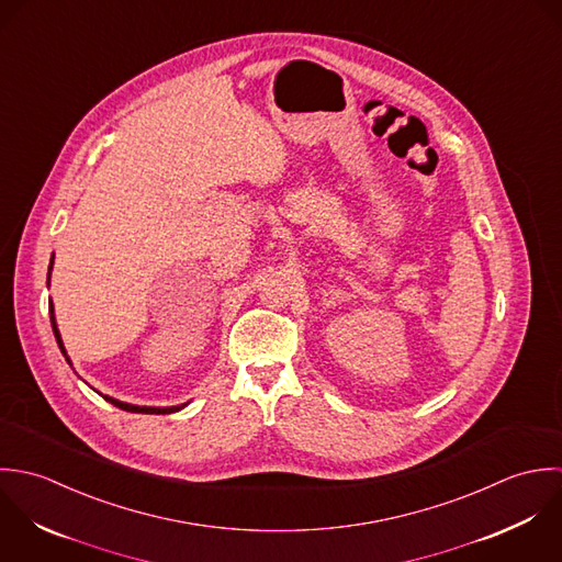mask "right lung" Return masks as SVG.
I'll return each mask as SVG.
<instances>
[{
    "mask_svg": "<svg viewBox=\"0 0 562 562\" xmlns=\"http://www.w3.org/2000/svg\"><path fill=\"white\" fill-rule=\"evenodd\" d=\"M52 265H54V254H52V262H49V271H47V286H49V276H52ZM49 319H52V330H54V337H56V342H58V347H60V351H63V356H65V360L71 364V358L67 356V349H65V345H63V337H60V333H58V324H56V315H54V304H52V300H49ZM102 395V393H100ZM106 402H111L113 406L116 408H121V411H127V413H145V415H169V413H178V411H182L184 406H189V402L187 404H178V406H136V404H127V402H119V400H114L111 395H102Z\"/></svg>",
    "mask_w": 562,
    "mask_h": 562,
    "instance_id": "right-lung-1",
    "label": "right lung"
}]
</instances>
